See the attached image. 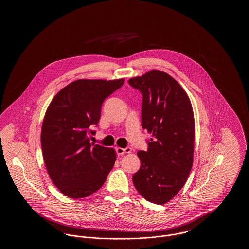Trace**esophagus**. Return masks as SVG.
Listing matches in <instances>:
<instances>
[{
  "label": "esophagus",
  "mask_w": 249,
  "mask_h": 249,
  "mask_svg": "<svg viewBox=\"0 0 249 249\" xmlns=\"http://www.w3.org/2000/svg\"><path fill=\"white\" fill-rule=\"evenodd\" d=\"M116 151H117V153L118 155H123L125 154V153H127V154H129L131 152V148L130 147H126V148H121V147H117L116 148Z\"/></svg>",
  "instance_id": "obj_1"
}]
</instances>
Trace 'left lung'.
Wrapping results in <instances>:
<instances>
[{
    "label": "left lung",
    "instance_id": "8db88e82",
    "mask_svg": "<svg viewBox=\"0 0 249 249\" xmlns=\"http://www.w3.org/2000/svg\"><path fill=\"white\" fill-rule=\"evenodd\" d=\"M129 84L142 95V127L151 133L133 185L150 202L171 201L188 180L193 163L195 123L190 98L164 71L152 70Z\"/></svg>",
    "mask_w": 249,
    "mask_h": 249
}]
</instances>
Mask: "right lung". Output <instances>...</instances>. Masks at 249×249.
I'll use <instances>...</instances> for the list:
<instances>
[{"label":"right lung","instance_id":"1","mask_svg":"<svg viewBox=\"0 0 249 249\" xmlns=\"http://www.w3.org/2000/svg\"><path fill=\"white\" fill-rule=\"evenodd\" d=\"M125 79H78L60 89L49 104L41 130L48 176L59 191L81 199L99 190L115 164V149L90 143L102 105Z\"/></svg>","mask_w":249,"mask_h":249}]
</instances>
